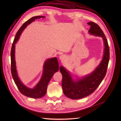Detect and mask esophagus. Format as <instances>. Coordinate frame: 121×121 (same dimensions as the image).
<instances>
[{
	"label": "esophagus",
	"instance_id": "obj_1",
	"mask_svg": "<svg viewBox=\"0 0 121 121\" xmlns=\"http://www.w3.org/2000/svg\"><path fill=\"white\" fill-rule=\"evenodd\" d=\"M65 56H64V55H61V56H60V57H59V58H60V60H64L65 59Z\"/></svg>",
	"mask_w": 121,
	"mask_h": 121
}]
</instances>
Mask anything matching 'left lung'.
I'll return each instance as SVG.
<instances>
[{
	"instance_id": "8db88e82",
	"label": "left lung",
	"mask_w": 121,
	"mask_h": 121,
	"mask_svg": "<svg viewBox=\"0 0 121 121\" xmlns=\"http://www.w3.org/2000/svg\"><path fill=\"white\" fill-rule=\"evenodd\" d=\"M87 24L91 26L89 30V34L102 37L104 46V54L102 60L97 68L91 73L80 79L74 80L65 68L60 67L63 93L67 97L73 99L86 97L96 90L105 77L109 60V46L103 30L94 22H89Z\"/></svg>"
}]
</instances>
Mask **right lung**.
Here are the masks:
<instances>
[{
    "mask_svg": "<svg viewBox=\"0 0 121 121\" xmlns=\"http://www.w3.org/2000/svg\"><path fill=\"white\" fill-rule=\"evenodd\" d=\"M44 17H45L40 16L33 17L30 18L26 22H25L17 32L12 44L11 50V71L12 77L15 81V83L19 91L22 94L26 97L34 99H39L42 98L46 95L49 82L54 73L57 72L59 69L58 60L56 57L47 59L43 64V73L39 82H38L34 88L31 89L28 88L22 83L18 77L15 61V44L18 41L22 31L28 24L34 22L36 19L41 17L44 18Z\"/></svg>",
    "mask_w": 121,
    "mask_h": 121,
    "instance_id": "right-lung-1",
    "label": "right lung"
}]
</instances>
